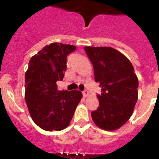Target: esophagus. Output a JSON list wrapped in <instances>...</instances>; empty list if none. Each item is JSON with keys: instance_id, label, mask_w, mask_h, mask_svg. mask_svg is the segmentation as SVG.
<instances>
[{"instance_id": "esophagus-1", "label": "esophagus", "mask_w": 159, "mask_h": 159, "mask_svg": "<svg viewBox=\"0 0 159 159\" xmlns=\"http://www.w3.org/2000/svg\"><path fill=\"white\" fill-rule=\"evenodd\" d=\"M82 94H83V96H84V97H87V96H89V92L88 90H84V91L82 92Z\"/></svg>"}]
</instances>
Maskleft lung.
Returning <instances> with one entry per match:
<instances>
[{
	"label": "left lung",
	"mask_w": 159,
	"mask_h": 159,
	"mask_svg": "<svg viewBox=\"0 0 159 159\" xmlns=\"http://www.w3.org/2000/svg\"><path fill=\"white\" fill-rule=\"evenodd\" d=\"M93 65L94 79L102 88L99 106L91 112L96 125L106 131L122 126L132 115L138 100L139 80L130 61L108 47H84Z\"/></svg>",
	"instance_id": "1"
}]
</instances>
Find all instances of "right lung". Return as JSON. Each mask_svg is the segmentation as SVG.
<instances>
[{
	"label": "right lung",
	"instance_id": "obj_1",
	"mask_svg": "<svg viewBox=\"0 0 159 159\" xmlns=\"http://www.w3.org/2000/svg\"><path fill=\"white\" fill-rule=\"evenodd\" d=\"M76 47L51 43L30 58L25 73V101L37 125L45 131H61L68 127L82 93L77 90L58 91L67 68V57Z\"/></svg>",
	"mask_w": 159,
	"mask_h": 159
}]
</instances>
